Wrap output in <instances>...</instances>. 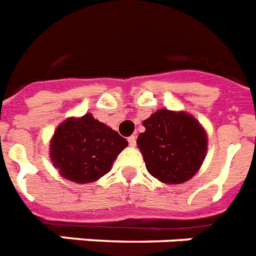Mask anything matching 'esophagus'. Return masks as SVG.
<instances>
[{
	"label": "esophagus",
	"mask_w": 256,
	"mask_h": 256,
	"mask_svg": "<svg viewBox=\"0 0 256 256\" xmlns=\"http://www.w3.org/2000/svg\"><path fill=\"white\" fill-rule=\"evenodd\" d=\"M128 142H130V146H136V136H130L128 138Z\"/></svg>",
	"instance_id": "1"
}]
</instances>
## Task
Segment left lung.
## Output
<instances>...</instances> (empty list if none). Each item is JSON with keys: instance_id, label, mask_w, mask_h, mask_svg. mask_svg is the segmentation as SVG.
I'll use <instances>...</instances> for the list:
<instances>
[{"instance_id": "1", "label": "left lung", "mask_w": 256, "mask_h": 256, "mask_svg": "<svg viewBox=\"0 0 256 256\" xmlns=\"http://www.w3.org/2000/svg\"><path fill=\"white\" fill-rule=\"evenodd\" d=\"M140 149L149 174L164 184H182L201 168L208 150L205 130L186 112L158 110L142 122Z\"/></svg>"}]
</instances>
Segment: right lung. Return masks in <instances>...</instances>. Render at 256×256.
<instances>
[{
    "label": "right lung",
    "instance_id": "obj_1",
    "mask_svg": "<svg viewBox=\"0 0 256 256\" xmlns=\"http://www.w3.org/2000/svg\"><path fill=\"white\" fill-rule=\"evenodd\" d=\"M128 141L91 114L70 118L56 128L50 142V158L64 178L94 182L111 170Z\"/></svg>",
    "mask_w": 256,
    "mask_h": 256
}]
</instances>
